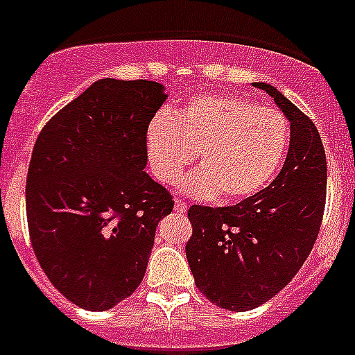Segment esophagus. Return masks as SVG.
<instances>
[{
	"mask_svg": "<svg viewBox=\"0 0 355 355\" xmlns=\"http://www.w3.org/2000/svg\"><path fill=\"white\" fill-rule=\"evenodd\" d=\"M175 211L177 213H186L187 211V204L184 200H175Z\"/></svg>",
	"mask_w": 355,
	"mask_h": 355,
	"instance_id": "obj_1",
	"label": "esophagus"
}]
</instances>
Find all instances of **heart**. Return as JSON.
Here are the masks:
<instances>
[{"label": "heart", "instance_id": "b5f03b06", "mask_svg": "<svg viewBox=\"0 0 355 355\" xmlns=\"http://www.w3.org/2000/svg\"><path fill=\"white\" fill-rule=\"evenodd\" d=\"M288 122L274 108L236 95H204L175 117L157 115L148 126V159L155 177L175 184L200 155V169L184 180L193 196L220 193L223 202L260 193L284 164Z\"/></svg>", "mask_w": 355, "mask_h": 355}]
</instances>
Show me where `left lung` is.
Masks as SVG:
<instances>
[{
  "label": "left lung",
  "mask_w": 355,
  "mask_h": 355,
  "mask_svg": "<svg viewBox=\"0 0 355 355\" xmlns=\"http://www.w3.org/2000/svg\"><path fill=\"white\" fill-rule=\"evenodd\" d=\"M291 122L284 168L269 186L236 205H191L186 256L195 284L216 306L243 312L263 305L305 263L320 233L327 196V157L314 122L267 83Z\"/></svg>",
  "instance_id": "left-lung-1"
}]
</instances>
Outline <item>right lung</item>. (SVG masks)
<instances>
[{
	"label": "right lung",
	"mask_w": 355,
	"mask_h": 355,
	"mask_svg": "<svg viewBox=\"0 0 355 355\" xmlns=\"http://www.w3.org/2000/svg\"><path fill=\"white\" fill-rule=\"evenodd\" d=\"M168 99L155 81L101 79L41 130L26 175V220L41 269L62 296L108 311L144 278L171 213L144 171L146 133Z\"/></svg>",
	"instance_id": "add662e5"
}]
</instances>
